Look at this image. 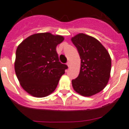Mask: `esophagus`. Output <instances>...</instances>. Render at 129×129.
<instances>
[{
	"label": "esophagus",
	"mask_w": 129,
	"mask_h": 129,
	"mask_svg": "<svg viewBox=\"0 0 129 129\" xmlns=\"http://www.w3.org/2000/svg\"><path fill=\"white\" fill-rule=\"evenodd\" d=\"M67 66H68V67H70V66H71V62H70L69 61V62H67Z\"/></svg>",
	"instance_id": "1"
}]
</instances>
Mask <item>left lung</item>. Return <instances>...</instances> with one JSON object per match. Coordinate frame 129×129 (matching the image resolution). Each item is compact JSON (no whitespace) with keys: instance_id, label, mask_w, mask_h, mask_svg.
Here are the masks:
<instances>
[{"instance_id":"obj_1","label":"left lung","mask_w":129,"mask_h":129,"mask_svg":"<svg viewBox=\"0 0 129 129\" xmlns=\"http://www.w3.org/2000/svg\"><path fill=\"white\" fill-rule=\"evenodd\" d=\"M71 40L81 59L79 76L72 80L73 89L81 95L90 97L102 91L109 82L110 54L98 40L85 34H78Z\"/></svg>"}]
</instances>
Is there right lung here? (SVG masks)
Instances as JSON below:
<instances>
[{
    "mask_svg": "<svg viewBox=\"0 0 129 129\" xmlns=\"http://www.w3.org/2000/svg\"><path fill=\"white\" fill-rule=\"evenodd\" d=\"M64 37L50 32L31 35L18 45L14 68L23 89L35 97L51 94L67 66L59 62L56 47Z\"/></svg>",
    "mask_w": 129,
    "mask_h": 129,
    "instance_id": "obj_1",
    "label": "right lung"
}]
</instances>
